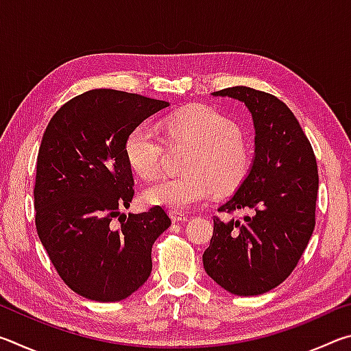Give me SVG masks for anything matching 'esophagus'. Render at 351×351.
<instances>
[{
  "instance_id": "obj_1",
  "label": "esophagus",
  "mask_w": 351,
  "mask_h": 351,
  "mask_svg": "<svg viewBox=\"0 0 351 351\" xmlns=\"http://www.w3.org/2000/svg\"><path fill=\"white\" fill-rule=\"evenodd\" d=\"M170 218L173 219L175 223H184V221H187V219H189L186 213H181V212H176V210L170 212Z\"/></svg>"
}]
</instances>
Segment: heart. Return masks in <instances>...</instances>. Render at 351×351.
Listing matches in <instances>:
<instances>
[{
    "mask_svg": "<svg viewBox=\"0 0 351 351\" xmlns=\"http://www.w3.org/2000/svg\"><path fill=\"white\" fill-rule=\"evenodd\" d=\"M162 128L171 142L195 145L187 165L192 173L153 182L144 192L147 204L182 212L209 199L218 186L234 189L246 176L251 153L235 123L221 112L203 105L189 106L165 117ZM125 154L136 173L152 180L161 169L162 139L152 125L142 123L128 134Z\"/></svg>",
    "mask_w": 351,
    "mask_h": 351,
    "instance_id": "b5f03b06",
    "label": "heart"
}]
</instances>
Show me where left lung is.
Returning <instances> with one entry per match:
<instances>
[{
    "label": "left lung",
    "mask_w": 351,
    "mask_h": 351,
    "mask_svg": "<svg viewBox=\"0 0 351 351\" xmlns=\"http://www.w3.org/2000/svg\"><path fill=\"white\" fill-rule=\"evenodd\" d=\"M247 106L255 128L252 165L234 197L219 207L243 219L213 218L203 254L209 277L237 295H258L280 285L297 266L316 224V156L299 121L282 100L247 86L212 93Z\"/></svg>",
    "instance_id": "left-lung-1"
}]
</instances>
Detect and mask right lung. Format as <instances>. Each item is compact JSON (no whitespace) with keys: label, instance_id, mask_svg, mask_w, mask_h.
Segmentation results:
<instances>
[{"label":"right lung","instance_id":"add662e5","mask_svg":"<svg viewBox=\"0 0 351 351\" xmlns=\"http://www.w3.org/2000/svg\"><path fill=\"white\" fill-rule=\"evenodd\" d=\"M167 106L139 94L91 90L47 123L37 158L35 226L58 276L86 299L123 300L150 277L152 246L171 221L161 206L121 213L134 195L125 141Z\"/></svg>","mask_w":351,"mask_h":351}]
</instances>
